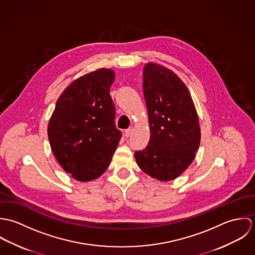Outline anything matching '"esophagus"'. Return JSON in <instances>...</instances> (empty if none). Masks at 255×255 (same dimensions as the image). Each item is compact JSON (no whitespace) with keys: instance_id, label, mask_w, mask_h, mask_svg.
Wrapping results in <instances>:
<instances>
[{"instance_id":"obj_1","label":"esophagus","mask_w":255,"mask_h":255,"mask_svg":"<svg viewBox=\"0 0 255 255\" xmlns=\"http://www.w3.org/2000/svg\"><path fill=\"white\" fill-rule=\"evenodd\" d=\"M132 130H133L132 128H128V129H126V130H125V136H126V137H128V136L132 133Z\"/></svg>"}]
</instances>
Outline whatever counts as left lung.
Returning a JSON list of instances; mask_svg holds the SVG:
<instances>
[{
	"label": "left lung",
	"mask_w": 255,
	"mask_h": 255,
	"mask_svg": "<svg viewBox=\"0 0 255 255\" xmlns=\"http://www.w3.org/2000/svg\"><path fill=\"white\" fill-rule=\"evenodd\" d=\"M143 94L150 139L143 150L135 151L136 163L156 180H175L192 163L200 144L194 103L182 79L154 63L143 69Z\"/></svg>",
	"instance_id": "obj_1"
}]
</instances>
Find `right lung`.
<instances>
[{
  "label": "right lung",
  "mask_w": 255,
  "mask_h": 255,
  "mask_svg": "<svg viewBox=\"0 0 255 255\" xmlns=\"http://www.w3.org/2000/svg\"><path fill=\"white\" fill-rule=\"evenodd\" d=\"M111 69H99L73 81L59 97L48 125L58 163L74 180L90 182L109 167L122 137L110 95Z\"/></svg>",
  "instance_id": "right-lung-1"
}]
</instances>
